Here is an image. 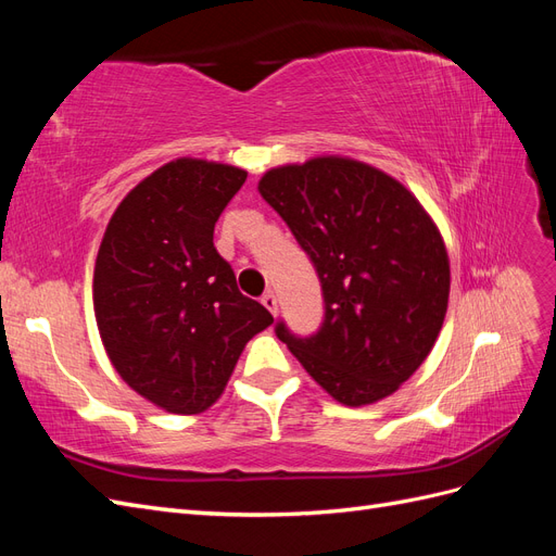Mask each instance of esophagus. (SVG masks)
Here are the masks:
<instances>
[{
  "label": "esophagus",
  "instance_id": "1",
  "mask_svg": "<svg viewBox=\"0 0 556 556\" xmlns=\"http://www.w3.org/2000/svg\"><path fill=\"white\" fill-rule=\"evenodd\" d=\"M262 304H264V308H266L268 313H271V315L278 313V299H276L274 292H266V294L262 296Z\"/></svg>",
  "mask_w": 556,
  "mask_h": 556
}]
</instances>
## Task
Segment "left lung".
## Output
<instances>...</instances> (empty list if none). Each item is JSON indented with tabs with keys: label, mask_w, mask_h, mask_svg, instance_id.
I'll return each instance as SVG.
<instances>
[{
	"label": "left lung",
	"mask_w": 556,
	"mask_h": 556,
	"mask_svg": "<svg viewBox=\"0 0 556 556\" xmlns=\"http://www.w3.org/2000/svg\"><path fill=\"white\" fill-rule=\"evenodd\" d=\"M260 194L308 255L325 301L315 333L278 319V339L345 406L396 392L447 311L450 262L431 217L399 180L345 157L266 172Z\"/></svg>",
	"instance_id": "left-lung-1"
}]
</instances>
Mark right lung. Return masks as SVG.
<instances>
[{"label":"right lung","instance_id":"right-lung-1","mask_svg":"<svg viewBox=\"0 0 556 556\" xmlns=\"http://www.w3.org/2000/svg\"><path fill=\"white\" fill-rule=\"evenodd\" d=\"M237 166L182 157L115 208L94 264V315L115 371L155 406L194 415L223 394L245 343L274 323L213 245L245 182Z\"/></svg>","mask_w":556,"mask_h":556}]
</instances>
